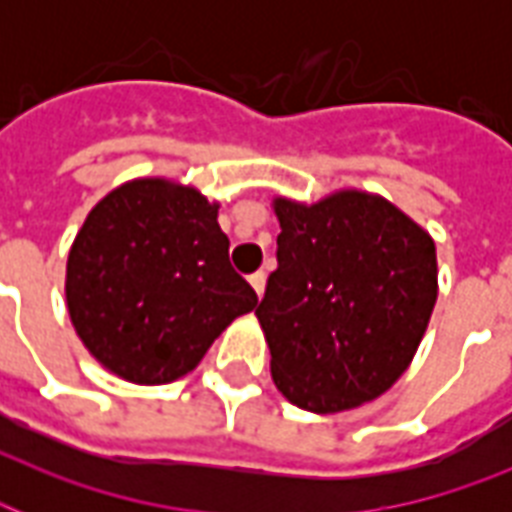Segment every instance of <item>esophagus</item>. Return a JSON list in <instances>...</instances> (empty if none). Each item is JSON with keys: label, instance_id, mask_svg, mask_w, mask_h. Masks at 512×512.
<instances>
[{"label": "esophagus", "instance_id": "esophagus-1", "mask_svg": "<svg viewBox=\"0 0 512 512\" xmlns=\"http://www.w3.org/2000/svg\"><path fill=\"white\" fill-rule=\"evenodd\" d=\"M249 284H252V289H255V292H257V297H263V292H265V273L263 271L252 273V276H249Z\"/></svg>", "mask_w": 512, "mask_h": 512}]
</instances>
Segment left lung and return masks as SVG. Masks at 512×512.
<instances>
[{"mask_svg": "<svg viewBox=\"0 0 512 512\" xmlns=\"http://www.w3.org/2000/svg\"><path fill=\"white\" fill-rule=\"evenodd\" d=\"M279 268L257 321L289 404L335 414L374 401L412 364L438 297L430 233L377 193L273 199Z\"/></svg>", "mask_w": 512, "mask_h": 512, "instance_id": "obj_1", "label": "left lung"}]
</instances>
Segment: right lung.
<instances>
[{"instance_id":"obj_1","label":"right lung","mask_w":512,"mask_h":512,"mask_svg":"<svg viewBox=\"0 0 512 512\" xmlns=\"http://www.w3.org/2000/svg\"><path fill=\"white\" fill-rule=\"evenodd\" d=\"M217 201L167 177L122 183L90 209L66 263V305L84 348L135 385L193 372L257 305L228 260Z\"/></svg>"}]
</instances>
